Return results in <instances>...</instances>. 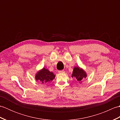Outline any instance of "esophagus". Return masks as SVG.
<instances>
[{
	"mask_svg": "<svg viewBox=\"0 0 120 120\" xmlns=\"http://www.w3.org/2000/svg\"><path fill=\"white\" fill-rule=\"evenodd\" d=\"M58 72L59 73H64L65 72L64 70H61V71H59Z\"/></svg>",
	"mask_w": 120,
	"mask_h": 120,
	"instance_id": "1",
	"label": "esophagus"
}]
</instances>
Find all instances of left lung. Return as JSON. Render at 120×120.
Here are the masks:
<instances>
[{
  "mask_svg": "<svg viewBox=\"0 0 120 120\" xmlns=\"http://www.w3.org/2000/svg\"><path fill=\"white\" fill-rule=\"evenodd\" d=\"M72 76V77H75L76 78L77 80L80 82L83 80V79L86 78V75L85 71L81 68L75 67L74 68Z\"/></svg>",
  "mask_w": 120,
  "mask_h": 120,
  "instance_id": "1",
  "label": "left lung"
}]
</instances>
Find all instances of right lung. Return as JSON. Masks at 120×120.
I'll return each mask as SVG.
<instances>
[{"instance_id": "1", "label": "right lung", "mask_w": 120, "mask_h": 120, "mask_svg": "<svg viewBox=\"0 0 120 120\" xmlns=\"http://www.w3.org/2000/svg\"><path fill=\"white\" fill-rule=\"evenodd\" d=\"M55 77V75L52 72H50L49 70L44 68L37 74L35 76V79L44 83L50 82Z\"/></svg>"}]
</instances>
